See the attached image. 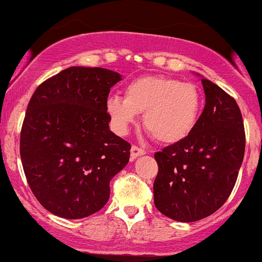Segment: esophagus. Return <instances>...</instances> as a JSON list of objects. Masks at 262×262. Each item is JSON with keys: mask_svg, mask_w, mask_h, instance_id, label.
<instances>
[{"mask_svg": "<svg viewBox=\"0 0 262 262\" xmlns=\"http://www.w3.org/2000/svg\"><path fill=\"white\" fill-rule=\"evenodd\" d=\"M146 155V150L142 149V148H139L138 146H133L130 149V157L132 160H136L137 157H139V156H143Z\"/></svg>", "mask_w": 262, "mask_h": 262, "instance_id": "obj_1", "label": "esophagus"}]
</instances>
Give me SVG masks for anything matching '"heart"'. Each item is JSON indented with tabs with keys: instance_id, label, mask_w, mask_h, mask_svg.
I'll return each mask as SVG.
<instances>
[{
	"instance_id": "obj_1",
	"label": "heart",
	"mask_w": 262,
	"mask_h": 262,
	"mask_svg": "<svg viewBox=\"0 0 262 262\" xmlns=\"http://www.w3.org/2000/svg\"><path fill=\"white\" fill-rule=\"evenodd\" d=\"M199 90L190 82L165 76H146L129 82L124 99L107 97L106 113L118 134H126L143 114L144 128L161 143L186 138L199 118Z\"/></svg>"
}]
</instances>
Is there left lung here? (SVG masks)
I'll return each mask as SVG.
<instances>
[{
	"label": "left lung",
	"mask_w": 262,
	"mask_h": 262,
	"mask_svg": "<svg viewBox=\"0 0 262 262\" xmlns=\"http://www.w3.org/2000/svg\"><path fill=\"white\" fill-rule=\"evenodd\" d=\"M205 107L191 133L155 153V205L178 222L209 216L233 190L245 155V128L236 100L202 77Z\"/></svg>",
	"instance_id": "8db88e82"
}]
</instances>
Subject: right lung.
<instances>
[{
    "instance_id": "obj_1",
    "label": "right lung",
    "mask_w": 262,
    "mask_h": 262,
    "mask_svg": "<svg viewBox=\"0 0 262 262\" xmlns=\"http://www.w3.org/2000/svg\"><path fill=\"white\" fill-rule=\"evenodd\" d=\"M121 80L100 67H70L39 84L26 109L20 156L31 191L50 213L81 219L99 212L130 144L109 128L106 100Z\"/></svg>"
}]
</instances>
